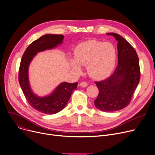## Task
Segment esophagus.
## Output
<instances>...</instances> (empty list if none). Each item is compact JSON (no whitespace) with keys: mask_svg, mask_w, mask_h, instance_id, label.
Masks as SVG:
<instances>
[{"mask_svg":"<svg viewBox=\"0 0 155 155\" xmlns=\"http://www.w3.org/2000/svg\"><path fill=\"white\" fill-rule=\"evenodd\" d=\"M80 85L82 87H86L88 86V84L86 82H82L80 84Z\"/></svg>","mask_w":155,"mask_h":155,"instance_id":"1","label":"esophagus"}]
</instances>
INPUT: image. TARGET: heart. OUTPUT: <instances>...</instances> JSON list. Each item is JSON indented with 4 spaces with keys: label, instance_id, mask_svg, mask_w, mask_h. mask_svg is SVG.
<instances>
[{
    "label": "heart",
    "instance_id": "b5f03b06",
    "mask_svg": "<svg viewBox=\"0 0 155 155\" xmlns=\"http://www.w3.org/2000/svg\"><path fill=\"white\" fill-rule=\"evenodd\" d=\"M116 48L110 43L91 40L79 44L74 50V58H70V67L74 73L80 74L82 66H86L88 75L95 79L107 77L112 71L116 62Z\"/></svg>",
    "mask_w": 155,
    "mask_h": 155
}]
</instances>
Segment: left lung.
<instances>
[{
    "label": "left lung",
    "instance_id": "1",
    "mask_svg": "<svg viewBox=\"0 0 155 155\" xmlns=\"http://www.w3.org/2000/svg\"><path fill=\"white\" fill-rule=\"evenodd\" d=\"M117 41L118 64L112 75L95 84L99 94L95 106L104 112H114L126 107L140 80L139 58L134 48L118 34L110 32Z\"/></svg>",
    "mask_w": 155,
    "mask_h": 155
}]
</instances>
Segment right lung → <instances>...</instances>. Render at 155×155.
I'll return each mask as SVG.
<instances>
[{
  "instance_id": "obj_1",
  "label": "right lung",
  "mask_w": 155,
  "mask_h": 155,
  "mask_svg": "<svg viewBox=\"0 0 155 155\" xmlns=\"http://www.w3.org/2000/svg\"><path fill=\"white\" fill-rule=\"evenodd\" d=\"M62 35H46L35 40L27 48L21 61L19 82L23 94L32 107L46 114H54L63 109L67 104L72 92L77 88L78 83L62 82L48 95L40 97L31 89L29 80V67L39 52L52 50L63 43Z\"/></svg>"
}]
</instances>
